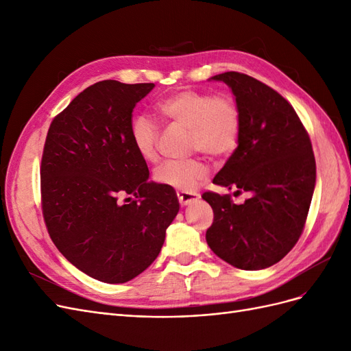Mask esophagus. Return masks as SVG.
I'll list each match as a JSON object with an SVG mask.
<instances>
[{
  "label": "esophagus",
  "instance_id": "1",
  "mask_svg": "<svg viewBox=\"0 0 351 351\" xmlns=\"http://www.w3.org/2000/svg\"><path fill=\"white\" fill-rule=\"evenodd\" d=\"M177 197H178L180 205L187 206L189 204H192V202L197 199V195L192 192H177Z\"/></svg>",
  "mask_w": 351,
  "mask_h": 351
}]
</instances>
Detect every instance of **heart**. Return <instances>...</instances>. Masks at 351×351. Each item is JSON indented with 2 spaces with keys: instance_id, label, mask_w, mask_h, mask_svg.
<instances>
[{
  "instance_id": "heart-1",
  "label": "heart",
  "mask_w": 351,
  "mask_h": 351,
  "mask_svg": "<svg viewBox=\"0 0 351 351\" xmlns=\"http://www.w3.org/2000/svg\"><path fill=\"white\" fill-rule=\"evenodd\" d=\"M156 112L167 121L189 129L190 151H200L210 158H222L236 149L241 115L236 99L227 93L212 95L204 90L182 89L159 99ZM130 141L145 161H155L158 155V127L145 114L136 115L130 123ZM208 167L200 158L184 161H167L155 169L159 184L182 192L193 190L206 178Z\"/></svg>"
}]
</instances>
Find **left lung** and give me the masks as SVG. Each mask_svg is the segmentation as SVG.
Here are the masks:
<instances>
[{
  "label": "left lung",
  "instance_id": "left-lung-1",
  "mask_svg": "<svg viewBox=\"0 0 351 351\" xmlns=\"http://www.w3.org/2000/svg\"><path fill=\"white\" fill-rule=\"evenodd\" d=\"M209 80L228 84L241 115L239 145L214 184L250 196L236 205L230 195H202L214 209L206 243L232 267L265 269L280 262L303 231L316 183L312 143L294 108L265 83L237 71Z\"/></svg>",
  "mask_w": 351,
  "mask_h": 351
}]
</instances>
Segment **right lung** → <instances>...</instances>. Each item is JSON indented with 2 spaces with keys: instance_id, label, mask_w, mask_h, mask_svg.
<instances>
[{
  "instance_id": "1",
  "label": "right lung",
  "mask_w": 351,
  "mask_h": 351,
  "mask_svg": "<svg viewBox=\"0 0 351 351\" xmlns=\"http://www.w3.org/2000/svg\"><path fill=\"white\" fill-rule=\"evenodd\" d=\"M154 88L95 83L47 134L40 195L48 232L62 256L102 282L123 284L149 267L180 209L173 187L147 180L130 141L133 108Z\"/></svg>"
}]
</instances>
